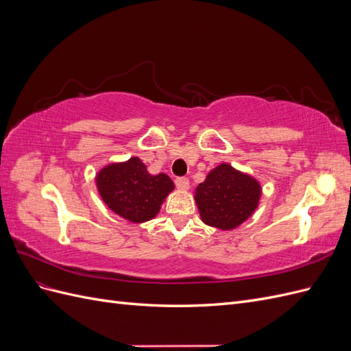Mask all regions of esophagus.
Masks as SVG:
<instances>
[{
	"label": "esophagus",
	"mask_w": 351,
	"mask_h": 351,
	"mask_svg": "<svg viewBox=\"0 0 351 351\" xmlns=\"http://www.w3.org/2000/svg\"><path fill=\"white\" fill-rule=\"evenodd\" d=\"M176 186H177L178 189H182V190L189 189V186H190L189 178H187V177H177V178H176Z\"/></svg>",
	"instance_id": "obj_1"
}]
</instances>
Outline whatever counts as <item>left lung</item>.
<instances>
[{
  "instance_id": "1",
  "label": "left lung",
  "mask_w": 351,
  "mask_h": 351,
  "mask_svg": "<svg viewBox=\"0 0 351 351\" xmlns=\"http://www.w3.org/2000/svg\"><path fill=\"white\" fill-rule=\"evenodd\" d=\"M261 186L228 164L212 169L196 189V204L202 221L210 227L231 230L246 221L256 209Z\"/></svg>"
}]
</instances>
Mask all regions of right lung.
<instances>
[{"instance_id":"right-lung-1","label":"right lung","mask_w":351,"mask_h":351,"mask_svg":"<svg viewBox=\"0 0 351 351\" xmlns=\"http://www.w3.org/2000/svg\"><path fill=\"white\" fill-rule=\"evenodd\" d=\"M97 184L108 208L132 222L152 219L174 189L173 180L167 174H147L139 158L105 167L97 177Z\"/></svg>"}]
</instances>
